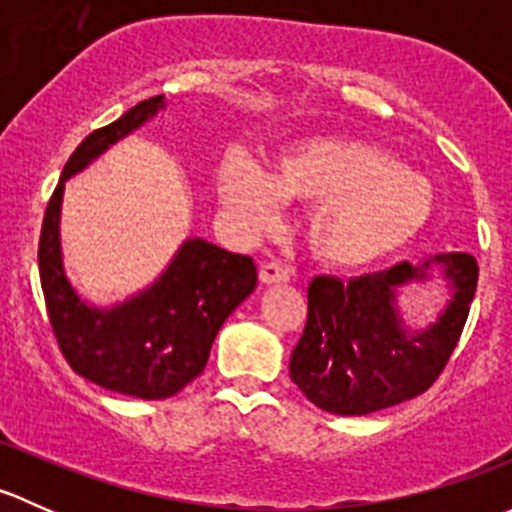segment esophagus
I'll return each mask as SVG.
<instances>
[{
  "label": "esophagus",
  "mask_w": 512,
  "mask_h": 512,
  "mask_svg": "<svg viewBox=\"0 0 512 512\" xmlns=\"http://www.w3.org/2000/svg\"><path fill=\"white\" fill-rule=\"evenodd\" d=\"M289 270L285 265H280V262H265V265L260 267V282L262 285H285L289 282Z\"/></svg>",
  "instance_id": "34e87169"
}]
</instances>
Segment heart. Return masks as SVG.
<instances>
[{
    "mask_svg": "<svg viewBox=\"0 0 512 512\" xmlns=\"http://www.w3.org/2000/svg\"><path fill=\"white\" fill-rule=\"evenodd\" d=\"M232 223L262 232L289 203L312 205L304 237L322 265L356 272L404 250L428 225L436 195L423 175L359 138H307L282 153L275 173L232 153L215 173Z\"/></svg>",
    "mask_w": 512,
    "mask_h": 512,
    "instance_id": "1",
    "label": "heart"
}]
</instances>
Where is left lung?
<instances>
[{"mask_svg": "<svg viewBox=\"0 0 512 512\" xmlns=\"http://www.w3.org/2000/svg\"><path fill=\"white\" fill-rule=\"evenodd\" d=\"M439 267L452 299L426 330L405 327L398 289L427 281ZM478 285L468 252H443L418 265L352 277H314L309 314L289 359V376L322 411L366 416L423 394L456 349Z\"/></svg>", "mask_w": 512, "mask_h": 512, "instance_id": "left-lung-1", "label": "left lung"}]
</instances>
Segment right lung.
I'll return each instance as SVG.
<instances>
[{"mask_svg": "<svg viewBox=\"0 0 512 512\" xmlns=\"http://www.w3.org/2000/svg\"><path fill=\"white\" fill-rule=\"evenodd\" d=\"M163 108L165 96L148 98L81 141L46 205L39 237L41 289L61 354L84 379L146 401L175 396L203 374L220 327L257 285L250 255L203 237H188L153 285L113 307H94L71 285L61 252L66 180Z\"/></svg>", "mask_w": 512, "mask_h": 512, "instance_id": "right-lung-1", "label": "right lung"}]
</instances>
